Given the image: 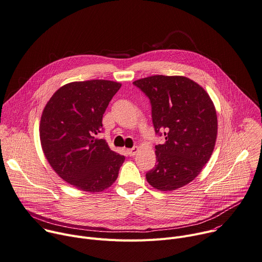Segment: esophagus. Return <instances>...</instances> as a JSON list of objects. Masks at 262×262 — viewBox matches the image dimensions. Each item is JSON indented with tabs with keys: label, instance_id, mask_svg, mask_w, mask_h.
I'll return each instance as SVG.
<instances>
[{
	"label": "esophagus",
	"instance_id": "1",
	"mask_svg": "<svg viewBox=\"0 0 262 262\" xmlns=\"http://www.w3.org/2000/svg\"><path fill=\"white\" fill-rule=\"evenodd\" d=\"M137 151H138V148H137V147H133V148H131V149H128V150H127V153H128L129 156H134V155L137 153Z\"/></svg>",
	"mask_w": 262,
	"mask_h": 262
}]
</instances>
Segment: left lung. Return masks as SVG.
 <instances>
[{
	"mask_svg": "<svg viewBox=\"0 0 262 262\" xmlns=\"http://www.w3.org/2000/svg\"><path fill=\"white\" fill-rule=\"evenodd\" d=\"M133 84L152 107L157 135L165 141L155 146V167L146 173L154 188L166 191L192 181L208 162L217 134V118L208 94L182 76L156 75Z\"/></svg>",
	"mask_w": 262,
	"mask_h": 262,
	"instance_id": "1",
	"label": "left lung"
}]
</instances>
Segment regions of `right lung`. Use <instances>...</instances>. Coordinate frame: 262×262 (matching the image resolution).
Masks as SVG:
<instances>
[{
    "label": "right lung",
    "instance_id": "obj_1",
    "mask_svg": "<svg viewBox=\"0 0 262 262\" xmlns=\"http://www.w3.org/2000/svg\"><path fill=\"white\" fill-rule=\"evenodd\" d=\"M121 86L108 80L72 82L60 87L43 109L39 135L45 156L57 175L78 189L103 191L119 176L125 156L97 135Z\"/></svg>",
    "mask_w": 262,
    "mask_h": 262
}]
</instances>
